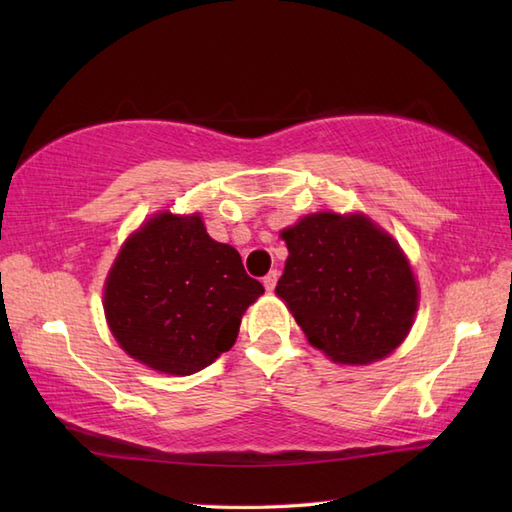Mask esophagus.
<instances>
[{
  "label": "esophagus",
  "mask_w": 512,
  "mask_h": 512,
  "mask_svg": "<svg viewBox=\"0 0 512 512\" xmlns=\"http://www.w3.org/2000/svg\"><path fill=\"white\" fill-rule=\"evenodd\" d=\"M277 279H279V273H277V270H270V273L264 277V286H266V290H275V286H277Z\"/></svg>",
  "instance_id": "1"
}]
</instances>
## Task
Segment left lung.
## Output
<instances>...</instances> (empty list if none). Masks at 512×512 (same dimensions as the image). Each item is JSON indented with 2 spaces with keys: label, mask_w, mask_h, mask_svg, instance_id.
Wrapping results in <instances>:
<instances>
[{
  "label": "left lung",
  "mask_w": 512,
  "mask_h": 512,
  "mask_svg": "<svg viewBox=\"0 0 512 512\" xmlns=\"http://www.w3.org/2000/svg\"><path fill=\"white\" fill-rule=\"evenodd\" d=\"M275 292L308 341L336 363L365 365L405 339L418 286L398 244L363 215L317 213L286 228Z\"/></svg>",
  "instance_id": "obj_1"
}]
</instances>
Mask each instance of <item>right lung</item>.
Instances as JSON below:
<instances>
[{
	"instance_id": "right-lung-1",
	"label": "right lung",
	"mask_w": 512,
	"mask_h": 512,
	"mask_svg": "<svg viewBox=\"0 0 512 512\" xmlns=\"http://www.w3.org/2000/svg\"><path fill=\"white\" fill-rule=\"evenodd\" d=\"M262 292L237 250L206 235L200 215L160 213L116 257L105 314L129 356L189 376L231 350L244 310Z\"/></svg>"
}]
</instances>
